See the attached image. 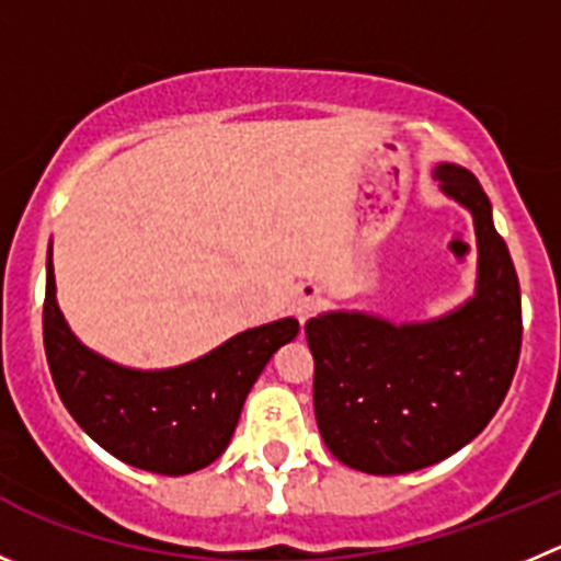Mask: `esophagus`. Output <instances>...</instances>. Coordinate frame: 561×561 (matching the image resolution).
I'll return each instance as SVG.
<instances>
[{
	"instance_id": "1",
	"label": "esophagus",
	"mask_w": 561,
	"mask_h": 561,
	"mask_svg": "<svg viewBox=\"0 0 561 561\" xmlns=\"http://www.w3.org/2000/svg\"><path fill=\"white\" fill-rule=\"evenodd\" d=\"M319 302H322V295H319L317 286H302V289L295 295L291 311H295V317L300 319V322H306V319H311L313 313H317Z\"/></svg>"
}]
</instances>
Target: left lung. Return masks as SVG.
<instances>
[{"mask_svg":"<svg viewBox=\"0 0 561 561\" xmlns=\"http://www.w3.org/2000/svg\"><path fill=\"white\" fill-rule=\"evenodd\" d=\"M432 175L473 217L477 295L432 322L391 324L360 311L306 322L324 446L377 477L435 466L471 444L504 402L520 357V286L488 195L460 164H437Z\"/></svg>","mask_w":561,"mask_h":561,"instance_id":"left-lung-1","label":"left lung"}]
</instances>
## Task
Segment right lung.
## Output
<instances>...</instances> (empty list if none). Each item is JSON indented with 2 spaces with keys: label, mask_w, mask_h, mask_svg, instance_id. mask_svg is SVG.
<instances>
[{
  "label": "right lung",
  "mask_w": 561,
  "mask_h": 561,
  "mask_svg": "<svg viewBox=\"0 0 561 561\" xmlns=\"http://www.w3.org/2000/svg\"><path fill=\"white\" fill-rule=\"evenodd\" d=\"M300 333L297 319L244 330L192 364L162 371L117 366L71 333L46 261L44 346L68 413L101 449L142 471L181 477L226 451L250 388L277 346Z\"/></svg>",
  "instance_id": "add662e5"
}]
</instances>
